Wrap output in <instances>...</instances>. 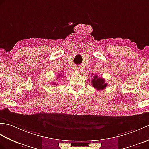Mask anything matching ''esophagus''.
Returning <instances> with one entry per match:
<instances>
[{
    "label": "esophagus",
    "instance_id": "esophagus-1",
    "mask_svg": "<svg viewBox=\"0 0 149 149\" xmlns=\"http://www.w3.org/2000/svg\"><path fill=\"white\" fill-rule=\"evenodd\" d=\"M77 68V71H78V72H80V71H81V67H78Z\"/></svg>",
    "mask_w": 149,
    "mask_h": 149
}]
</instances>
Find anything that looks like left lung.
I'll return each instance as SVG.
<instances>
[{
	"label": "left lung",
	"mask_w": 149,
	"mask_h": 149,
	"mask_svg": "<svg viewBox=\"0 0 149 149\" xmlns=\"http://www.w3.org/2000/svg\"><path fill=\"white\" fill-rule=\"evenodd\" d=\"M92 85L96 90H102L107 86V83L105 82L104 79L98 77L97 75H95L91 80Z\"/></svg>",
	"instance_id": "1"
}]
</instances>
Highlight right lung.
<instances>
[{"mask_svg":"<svg viewBox=\"0 0 149 149\" xmlns=\"http://www.w3.org/2000/svg\"><path fill=\"white\" fill-rule=\"evenodd\" d=\"M58 77H62V75H61V74H59ZM56 84V85H57L56 83H55V82H54V83H53V84ZM55 84H54V85H55Z\"/></svg>","mask_w":149,"mask_h":149,"instance_id":"add662e5","label":"right lung"}]
</instances>
